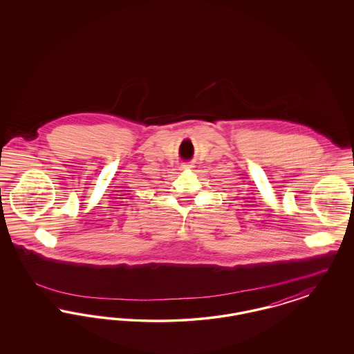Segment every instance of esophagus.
<instances>
[{"instance_id": "34e87169", "label": "esophagus", "mask_w": 354, "mask_h": 354, "mask_svg": "<svg viewBox=\"0 0 354 354\" xmlns=\"http://www.w3.org/2000/svg\"><path fill=\"white\" fill-rule=\"evenodd\" d=\"M183 167H185V169H189V167H191V165H185Z\"/></svg>"}]
</instances>
